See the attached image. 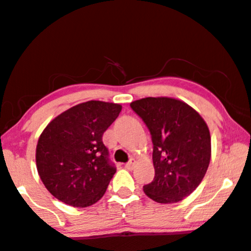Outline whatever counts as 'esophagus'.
I'll return each instance as SVG.
<instances>
[{
	"label": "esophagus",
	"mask_w": 251,
	"mask_h": 251,
	"mask_svg": "<svg viewBox=\"0 0 251 251\" xmlns=\"http://www.w3.org/2000/svg\"><path fill=\"white\" fill-rule=\"evenodd\" d=\"M134 164H135V163H134V160H133V159H131V160H129L128 163H126V164H125V168L127 169V170H132V169H133Z\"/></svg>",
	"instance_id": "1"
}]
</instances>
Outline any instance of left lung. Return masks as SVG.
Masks as SVG:
<instances>
[{"label":"left lung","instance_id":"obj_1","mask_svg":"<svg viewBox=\"0 0 251 251\" xmlns=\"http://www.w3.org/2000/svg\"><path fill=\"white\" fill-rule=\"evenodd\" d=\"M148 126L153 144L154 178L144 192L154 201L177 203L201 184L211 158L208 125L191 106L174 98L129 103Z\"/></svg>","mask_w":251,"mask_h":251}]
</instances>
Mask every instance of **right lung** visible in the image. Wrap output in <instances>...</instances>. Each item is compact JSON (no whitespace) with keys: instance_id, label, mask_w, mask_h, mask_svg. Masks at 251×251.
Returning a JSON list of instances; mask_svg holds the SVG:
<instances>
[{"instance_id":"add662e5","label":"right lung","mask_w":251,"mask_h":251,"mask_svg":"<svg viewBox=\"0 0 251 251\" xmlns=\"http://www.w3.org/2000/svg\"><path fill=\"white\" fill-rule=\"evenodd\" d=\"M122 105L91 101L73 106L48 124L36 146V168L46 189L68 205L97 203L116 174L102 134Z\"/></svg>"}]
</instances>
